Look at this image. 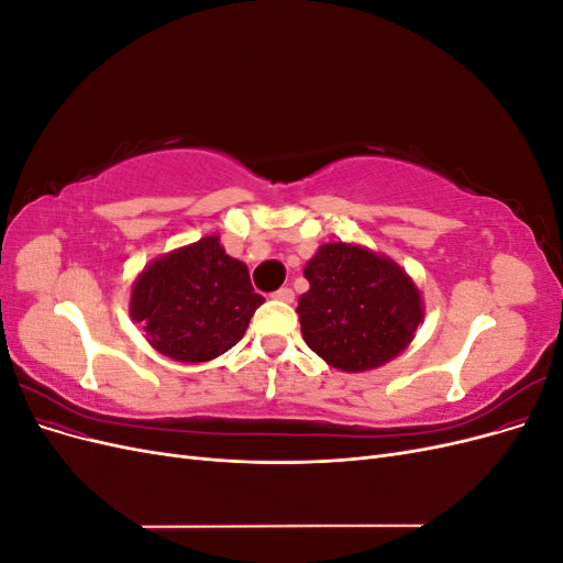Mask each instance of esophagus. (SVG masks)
Instances as JSON below:
<instances>
[{"label": "esophagus", "mask_w": 563, "mask_h": 563, "mask_svg": "<svg viewBox=\"0 0 563 563\" xmlns=\"http://www.w3.org/2000/svg\"><path fill=\"white\" fill-rule=\"evenodd\" d=\"M272 298H275V300H282V302H294L296 294H294V288H288V286H282V288H279V291H275V294H272Z\"/></svg>", "instance_id": "34e87169"}]
</instances>
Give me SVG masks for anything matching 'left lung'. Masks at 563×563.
<instances>
[{
  "mask_svg": "<svg viewBox=\"0 0 563 563\" xmlns=\"http://www.w3.org/2000/svg\"><path fill=\"white\" fill-rule=\"evenodd\" d=\"M298 298L305 343L333 368H378L411 343L424 317L413 279L387 255L356 244H323L305 265Z\"/></svg>",
  "mask_w": 563,
  "mask_h": 563,
  "instance_id": "1",
  "label": "left lung"
}]
</instances>
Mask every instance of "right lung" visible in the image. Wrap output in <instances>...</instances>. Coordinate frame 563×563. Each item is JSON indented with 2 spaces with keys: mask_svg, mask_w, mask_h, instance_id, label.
<instances>
[{
  "mask_svg": "<svg viewBox=\"0 0 563 563\" xmlns=\"http://www.w3.org/2000/svg\"><path fill=\"white\" fill-rule=\"evenodd\" d=\"M263 302L249 267L211 234L152 261L133 282L129 312L157 352L201 364L240 343Z\"/></svg>",
  "mask_w": 563,
  "mask_h": 563,
  "instance_id": "right-lung-1",
  "label": "right lung"
}]
</instances>
